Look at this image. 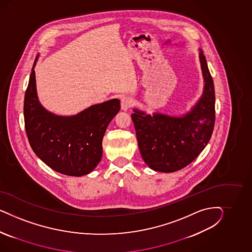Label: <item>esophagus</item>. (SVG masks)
<instances>
[{
    "label": "esophagus",
    "mask_w": 252,
    "mask_h": 252,
    "mask_svg": "<svg viewBox=\"0 0 252 252\" xmlns=\"http://www.w3.org/2000/svg\"><path fill=\"white\" fill-rule=\"evenodd\" d=\"M133 103H134V100L132 99V98L123 97L121 99V108L124 111H126L129 109L130 107L133 106Z\"/></svg>",
    "instance_id": "1"
}]
</instances>
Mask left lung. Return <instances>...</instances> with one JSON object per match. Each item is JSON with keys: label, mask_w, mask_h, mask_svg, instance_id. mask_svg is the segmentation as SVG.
<instances>
[{"label": "left lung", "mask_w": 252, "mask_h": 252, "mask_svg": "<svg viewBox=\"0 0 252 252\" xmlns=\"http://www.w3.org/2000/svg\"><path fill=\"white\" fill-rule=\"evenodd\" d=\"M199 61L205 81L204 92L196 106L183 117L154 114L145 115L134 110L137 144L143 160L154 171L173 173L195 160L206 147L215 122V92L205 56Z\"/></svg>", "instance_id": "8db88e82"}]
</instances>
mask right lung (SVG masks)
Instances as JSON below:
<instances>
[{
    "mask_svg": "<svg viewBox=\"0 0 252 252\" xmlns=\"http://www.w3.org/2000/svg\"><path fill=\"white\" fill-rule=\"evenodd\" d=\"M119 110L120 100L113 99L74 116L49 113L38 102L32 68L24 100L26 133L33 152L58 173L84 176L98 165L104 133Z\"/></svg>",
    "mask_w": 252,
    "mask_h": 252,
    "instance_id": "obj_1",
    "label": "right lung"
}]
</instances>
